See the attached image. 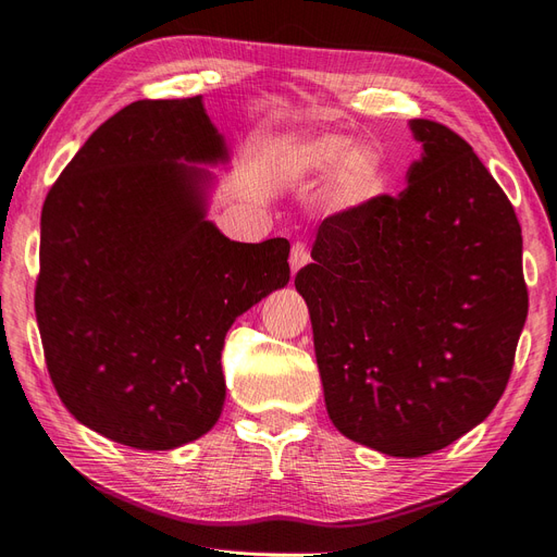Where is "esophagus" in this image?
I'll return each mask as SVG.
<instances>
[{
	"instance_id": "34e87169",
	"label": "esophagus",
	"mask_w": 557,
	"mask_h": 557,
	"mask_svg": "<svg viewBox=\"0 0 557 557\" xmlns=\"http://www.w3.org/2000/svg\"><path fill=\"white\" fill-rule=\"evenodd\" d=\"M308 261H310L308 247H306L304 243H294V247H292V253H289V265H292V273L296 275L298 270L304 268Z\"/></svg>"
}]
</instances>
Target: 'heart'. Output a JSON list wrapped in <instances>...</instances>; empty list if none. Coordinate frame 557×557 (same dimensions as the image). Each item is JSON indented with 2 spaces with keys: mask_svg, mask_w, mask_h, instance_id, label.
Listing matches in <instances>:
<instances>
[{
  "mask_svg": "<svg viewBox=\"0 0 557 557\" xmlns=\"http://www.w3.org/2000/svg\"><path fill=\"white\" fill-rule=\"evenodd\" d=\"M349 141L336 135H324L306 141L296 151V165L306 172H326L338 163L333 174L331 194L343 208H361L383 194L385 188V163L371 147L349 149Z\"/></svg>",
  "mask_w": 557,
  "mask_h": 557,
  "instance_id": "heart-1",
  "label": "heart"
}]
</instances>
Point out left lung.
I'll list each match as a JSON object with an SVG mask.
<instances>
[{
	"mask_svg": "<svg viewBox=\"0 0 557 557\" xmlns=\"http://www.w3.org/2000/svg\"><path fill=\"white\" fill-rule=\"evenodd\" d=\"M399 196L322 221L296 273L338 432L392 457L450 446L497 406L528 317L511 200L467 141L412 119Z\"/></svg>",
	"mask_w": 557,
	"mask_h": 557,
	"instance_id": "1",
	"label": "left lung"
}]
</instances>
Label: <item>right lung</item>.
<instances>
[{
	"mask_svg": "<svg viewBox=\"0 0 557 557\" xmlns=\"http://www.w3.org/2000/svg\"><path fill=\"white\" fill-rule=\"evenodd\" d=\"M228 161L202 98L137 100L95 131L41 210L35 310L72 416L121 446L172 450L221 416L231 324L289 282V243H233L205 219Z\"/></svg>",
	"mask_w": 557,
	"mask_h": 557,
	"instance_id": "right-lung-1",
	"label": "right lung"
}]
</instances>
